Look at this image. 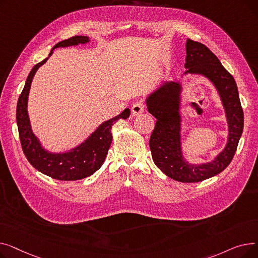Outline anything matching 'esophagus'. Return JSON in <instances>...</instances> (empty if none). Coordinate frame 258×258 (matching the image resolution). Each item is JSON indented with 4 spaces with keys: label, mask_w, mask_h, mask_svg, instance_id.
<instances>
[{
    "label": "esophagus",
    "mask_w": 258,
    "mask_h": 258,
    "mask_svg": "<svg viewBox=\"0 0 258 258\" xmlns=\"http://www.w3.org/2000/svg\"><path fill=\"white\" fill-rule=\"evenodd\" d=\"M144 108H145V104H144L143 101L135 102L132 106V114L134 116H137V115L141 114L144 111Z\"/></svg>",
    "instance_id": "obj_1"
}]
</instances>
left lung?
<instances>
[{
    "instance_id": "8db88e82",
    "label": "left lung",
    "mask_w": 258,
    "mask_h": 258,
    "mask_svg": "<svg viewBox=\"0 0 258 258\" xmlns=\"http://www.w3.org/2000/svg\"><path fill=\"white\" fill-rule=\"evenodd\" d=\"M184 66L187 68L186 73L207 76L220 92L229 123L227 146L210 163L189 165L184 162L178 113L180 86L166 83L147 100L148 112L157 119L150 147L155 164L167 177L182 183H198L219 174L232 161L243 128V112L233 76L205 45L188 38Z\"/></svg>"
}]
</instances>
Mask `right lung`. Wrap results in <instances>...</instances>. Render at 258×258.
<instances>
[{
	"mask_svg": "<svg viewBox=\"0 0 258 258\" xmlns=\"http://www.w3.org/2000/svg\"><path fill=\"white\" fill-rule=\"evenodd\" d=\"M87 42H89L88 36H73L64 39L53 47L50 55L55 48L85 44ZM47 60L48 58L33 67L18 100L17 122L22 150L29 163L48 177L59 181L81 180L90 177L101 167L112 143V126L119 119H126L131 112L128 108H125L119 116L104 122L86 142L69 153L51 154L46 152L40 147L37 138L31 131L28 113H27V101H28L32 78L38 68Z\"/></svg>",
	"mask_w": 258,
	"mask_h": 258,
	"instance_id": "obj_1",
	"label": "right lung"
}]
</instances>
